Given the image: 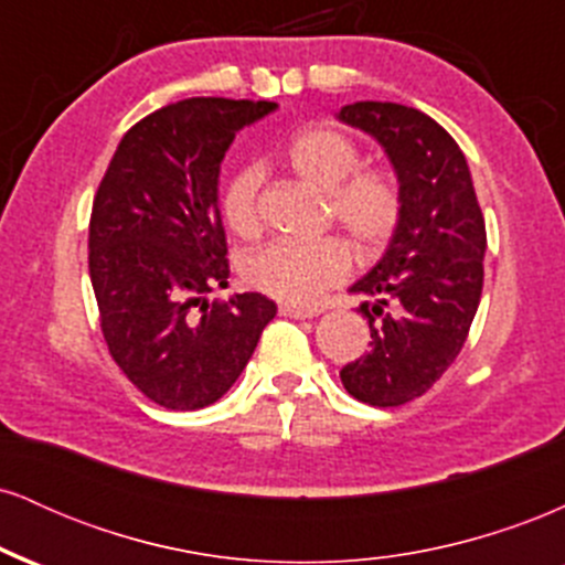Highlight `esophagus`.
<instances>
[{"label": "esophagus", "mask_w": 565, "mask_h": 565, "mask_svg": "<svg viewBox=\"0 0 565 565\" xmlns=\"http://www.w3.org/2000/svg\"><path fill=\"white\" fill-rule=\"evenodd\" d=\"M278 313L289 316V319H313V316H319V310L297 308V305H281V308H278Z\"/></svg>", "instance_id": "esophagus-1"}]
</instances>
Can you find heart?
Segmentation results:
<instances>
[{
	"mask_svg": "<svg viewBox=\"0 0 565 565\" xmlns=\"http://www.w3.org/2000/svg\"><path fill=\"white\" fill-rule=\"evenodd\" d=\"M287 167L297 178L327 193L332 223L350 238L359 255H374L393 236L401 217L398 185L382 170H355L359 148L332 127L300 129L284 151ZM263 172L244 167L225 185L220 210L238 236L260 228L257 191ZM350 274V252L340 238L319 242H274L252 252L244 263L249 287L287 305H316L329 289Z\"/></svg>",
	"mask_w": 565,
	"mask_h": 565,
	"instance_id": "obj_1",
	"label": "heart"
}]
</instances>
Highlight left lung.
I'll use <instances>...</instances> for the list:
<instances>
[{"instance_id": "obj_1", "label": "left lung", "mask_w": 565, "mask_h": 565, "mask_svg": "<svg viewBox=\"0 0 565 565\" xmlns=\"http://www.w3.org/2000/svg\"><path fill=\"white\" fill-rule=\"evenodd\" d=\"M337 119L380 142L401 196L385 255L348 289L364 297L372 348L340 380L369 406H401L430 391L468 340L483 289V215L468 159L427 114L364 100Z\"/></svg>"}]
</instances>
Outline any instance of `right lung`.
<instances>
[{
  "label": "right lung",
  "instance_id": "1",
  "mask_svg": "<svg viewBox=\"0 0 565 565\" xmlns=\"http://www.w3.org/2000/svg\"><path fill=\"white\" fill-rule=\"evenodd\" d=\"M276 103L191 97L138 121L103 174L89 217V281L108 350L153 404L193 412L231 391L276 302L228 287L220 164L238 129Z\"/></svg>",
  "mask_w": 565,
  "mask_h": 565
}]
</instances>
